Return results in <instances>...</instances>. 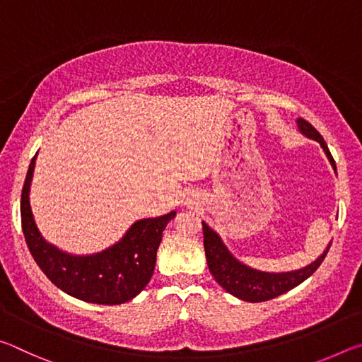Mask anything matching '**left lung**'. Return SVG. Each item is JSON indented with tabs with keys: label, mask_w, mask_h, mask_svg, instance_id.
Masks as SVG:
<instances>
[{
	"label": "left lung",
	"mask_w": 362,
	"mask_h": 362,
	"mask_svg": "<svg viewBox=\"0 0 362 362\" xmlns=\"http://www.w3.org/2000/svg\"><path fill=\"white\" fill-rule=\"evenodd\" d=\"M298 132L305 136L306 139L316 140L321 145V148L326 153L329 163L332 164L334 170L337 173V166L332 155L327 148V144L324 142L321 134L317 132L308 121L302 118L297 119ZM203 231H204V250H206V260L207 267L212 276L216 278L217 283L223 287V289L235 296L238 298L244 300V302L257 303L265 302V300H272L278 296H283L287 291L293 289L298 284H302L305 279H308L313 274L327 255L330 244L324 249V252L317 257L315 262L303 268L292 269V272H281V273H269L262 272L246 265L241 260H238L231 250L226 247L222 236L218 235L216 230H212L209 225L203 222Z\"/></svg>",
	"instance_id": "8db88e82"
}]
</instances>
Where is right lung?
I'll list each match as a JSON object with an SVG mask.
<instances>
[{"label": "right lung", "mask_w": 362, "mask_h": 362, "mask_svg": "<svg viewBox=\"0 0 362 362\" xmlns=\"http://www.w3.org/2000/svg\"><path fill=\"white\" fill-rule=\"evenodd\" d=\"M36 156L38 153L30 163L23 183L21 216L28 249L42 273L60 291L88 303L121 305L137 297L150 283L163 231L177 212L137 220L118 243L100 252L88 255L65 252L41 235L30 206Z\"/></svg>", "instance_id": "add662e5"}]
</instances>
